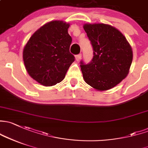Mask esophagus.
I'll return each instance as SVG.
<instances>
[{"label":"esophagus","instance_id":"obj_1","mask_svg":"<svg viewBox=\"0 0 148 148\" xmlns=\"http://www.w3.org/2000/svg\"><path fill=\"white\" fill-rule=\"evenodd\" d=\"M82 54H78V55H76V57H75V59H76V60H77V62H79V60H81V58H82Z\"/></svg>","mask_w":148,"mask_h":148}]
</instances>
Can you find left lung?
<instances>
[{
    "instance_id": "8db88e82",
    "label": "left lung",
    "mask_w": 148,
    "mask_h": 148,
    "mask_svg": "<svg viewBox=\"0 0 148 148\" xmlns=\"http://www.w3.org/2000/svg\"><path fill=\"white\" fill-rule=\"evenodd\" d=\"M94 49L88 64L81 62L85 82L97 91H106L127 77L133 61V50L127 39L115 27L103 23L83 26Z\"/></svg>"
}]
</instances>
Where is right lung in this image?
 Returning a JSON list of instances; mask_svg holds the SVG:
<instances>
[{
    "mask_svg": "<svg viewBox=\"0 0 148 148\" xmlns=\"http://www.w3.org/2000/svg\"><path fill=\"white\" fill-rule=\"evenodd\" d=\"M69 23L63 21L47 23L34 32L23 52L26 71L31 78L45 86L61 82L74 57L69 52L71 37Z\"/></svg>",
    "mask_w": 148,
    "mask_h": 148,
    "instance_id": "1",
    "label": "right lung"
}]
</instances>
